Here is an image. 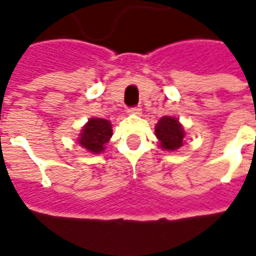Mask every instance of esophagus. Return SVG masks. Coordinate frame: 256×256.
I'll return each instance as SVG.
<instances>
[{
    "instance_id": "obj_1",
    "label": "esophagus",
    "mask_w": 256,
    "mask_h": 256,
    "mask_svg": "<svg viewBox=\"0 0 256 256\" xmlns=\"http://www.w3.org/2000/svg\"><path fill=\"white\" fill-rule=\"evenodd\" d=\"M128 113H130V114H140V113H142V108L140 106L128 108Z\"/></svg>"
}]
</instances>
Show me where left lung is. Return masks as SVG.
<instances>
[{
    "mask_svg": "<svg viewBox=\"0 0 256 256\" xmlns=\"http://www.w3.org/2000/svg\"><path fill=\"white\" fill-rule=\"evenodd\" d=\"M155 135L160 142L162 148L174 151L184 143V128L174 117H162L155 126Z\"/></svg>",
    "mask_w": 256,
    "mask_h": 256,
    "instance_id": "8db88e82",
    "label": "left lung"
}]
</instances>
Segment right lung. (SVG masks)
<instances>
[{"instance_id": "add662e5", "label": "right lung", "mask_w": 256, "mask_h": 256, "mask_svg": "<svg viewBox=\"0 0 256 256\" xmlns=\"http://www.w3.org/2000/svg\"><path fill=\"white\" fill-rule=\"evenodd\" d=\"M112 136V126L105 118H90L80 136V144L90 152L104 151V146Z\"/></svg>"}]
</instances>
